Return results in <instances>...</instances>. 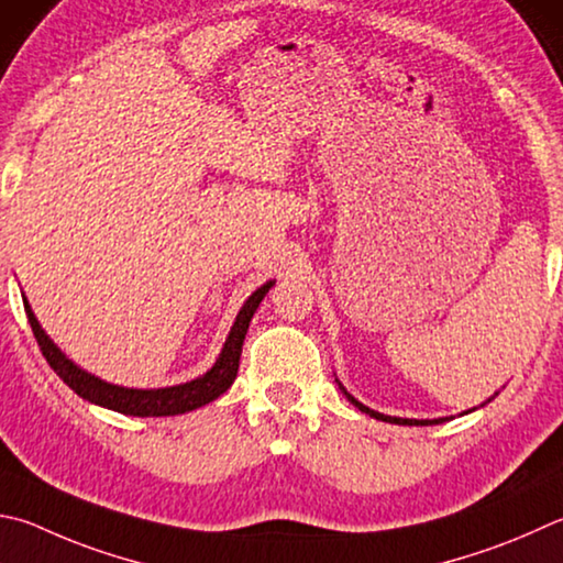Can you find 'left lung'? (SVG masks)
<instances>
[{"label": "left lung", "instance_id": "1", "mask_svg": "<svg viewBox=\"0 0 563 563\" xmlns=\"http://www.w3.org/2000/svg\"><path fill=\"white\" fill-rule=\"evenodd\" d=\"M336 386L342 388V394H344L346 398H350V401H352L356 408H360L362 413H366V416L376 418V421H386V423H396V426H435V423L451 421V418H453V416H445V418H398V416H386V413L374 411V408H369V406H364L362 401H356V398H354V396H352L350 391H346V388L342 386V382H340V379H336ZM495 396H497V394H495ZM495 396H493V398H495ZM493 398H487L485 404L493 401ZM485 404H479V406H485ZM473 411H475V408H467V411H463V413H460V416H465V413H473Z\"/></svg>", "mask_w": 563, "mask_h": 563}]
</instances>
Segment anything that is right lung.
Here are the masks:
<instances>
[{
	"mask_svg": "<svg viewBox=\"0 0 563 563\" xmlns=\"http://www.w3.org/2000/svg\"><path fill=\"white\" fill-rule=\"evenodd\" d=\"M273 285L275 280L263 283L258 290H253L249 295V300L243 302L236 320H233V327L227 336V342L221 346L217 362L211 364V369H207V374H201L191 382L162 386V388H130V386L110 384L96 374L80 369L74 360H68V356L58 350V344H54V340L46 334L44 327L38 324L32 305L26 300V295H22V300H24L29 324H32V332L41 346V354L46 356L48 366L60 376V379H64V384H68L80 398H86L90 404L110 408V411H118L125 416L147 418V416L189 413L194 408L207 406L213 401V398H219L223 391H229V386L239 374L241 346H243V340H246L251 317L255 310H258L261 300L265 298V292H268Z\"/></svg>",
	"mask_w": 563,
	"mask_h": 563,
	"instance_id": "1",
	"label": "right lung"
}]
</instances>
